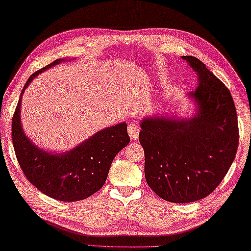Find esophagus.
Returning a JSON list of instances; mask_svg holds the SVG:
<instances>
[{"label": "esophagus", "mask_w": 251, "mask_h": 251, "mask_svg": "<svg viewBox=\"0 0 251 251\" xmlns=\"http://www.w3.org/2000/svg\"><path fill=\"white\" fill-rule=\"evenodd\" d=\"M127 130H128V135L131 140H137L138 139V135H139V126L136 124V123L131 122L130 124H128V127H127Z\"/></svg>", "instance_id": "obj_1"}]
</instances>
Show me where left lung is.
Returning <instances> with one entry per match:
<instances>
[{
	"label": "left lung",
	"instance_id": "left-lung-1",
	"mask_svg": "<svg viewBox=\"0 0 251 251\" xmlns=\"http://www.w3.org/2000/svg\"><path fill=\"white\" fill-rule=\"evenodd\" d=\"M199 76L190 95L198 113L191 120L165 116L141 121L139 141L145 151V177L158 197L191 203L215 190L238 148V120L227 86L193 56H183Z\"/></svg>",
	"mask_w": 251,
	"mask_h": 251
}]
</instances>
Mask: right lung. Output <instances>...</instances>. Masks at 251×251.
I'll return each instance as SVG.
<instances>
[{
  "label": "right lung",
  "mask_w": 251,
  "mask_h": 251,
  "mask_svg": "<svg viewBox=\"0 0 251 251\" xmlns=\"http://www.w3.org/2000/svg\"><path fill=\"white\" fill-rule=\"evenodd\" d=\"M57 59L31 75L18 100L12 120V141L17 161L25 176L40 192L62 202L81 201L105 183L113 159L129 144L127 124L121 123L102 129L69 151L51 153L36 147L21 125L22 94L40 72L58 65Z\"/></svg>",
  "instance_id": "add662e5"
}]
</instances>
